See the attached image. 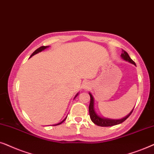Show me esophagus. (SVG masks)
Returning a JSON list of instances; mask_svg holds the SVG:
<instances>
[{
  "instance_id": "34e87169",
  "label": "esophagus",
  "mask_w": 154,
  "mask_h": 154,
  "mask_svg": "<svg viewBox=\"0 0 154 154\" xmlns=\"http://www.w3.org/2000/svg\"><path fill=\"white\" fill-rule=\"evenodd\" d=\"M90 86H91V83H90V82L88 80L84 81L82 82V87L84 89H88V88L90 87Z\"/></svg>"
}]
</instances>
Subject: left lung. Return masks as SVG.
Returning a JSON list of instances; mask_svg holds the SVG:
<instances>
[{
    "label": "left lung",
    "instance_id": "left-lung-1",
    "mask_svg": "<svg viewBox=\"0 0 154 154\" xmlns=\"http://www.w3.org/2000/svg\"><path fill=\"white\" fill-rule=\"evenodd\" d=\"M122 53L121 54V58L123 59L124 60L127 61V62H129L132 64L136 65L135 63L133 61L132 59L130 58V56L128 55V53L125 51L124 50H122ZM89 94L90 96V104L89 106V116H90V118H91V121L94 122V124L98 126H101V127H110V126H113V125H116L120 124L122 122H123L125 120H126L127 118H129V116H130L131 113H132L134 108L132 110L130 113H129L128 116L124 117L121 119H110V118H105V117H101L98 115L97 112H96L95 108H94V96H92V94L91 92H89Z\"/></svg>",
    "mask_w": 154,
    "mask_h": 154
}]
</instances>
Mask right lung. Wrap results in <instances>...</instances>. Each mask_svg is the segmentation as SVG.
I'll list each match as a JSON object with an SVG mask.
<instances>
[{
  "mask_svg": "<svg viewBox=\"0 0 154 154\" xmlns=\"http://www.w3.org/2000/svg\"><path fill=\"white\" fill-rule=\"evenodd\" d=\"M48 47H49V46H41V47H40V48H37V49H36V50L35 51H34V53H33L32 55H31L30 58H31V57H32L33 56H34V55L37 54V53H40V52H42V51H44V50H45V49L48 48ZM79 93H77V94H76V95H75V98H74V99H75V98L76 97H77V96H78V95H79ZM67 117H66V118H65L64 119V120H63V121H61L60 122H59V123H58V124H56V125H60L61 123H63V122L65 121V119H66V118H67Z\"/></svg>",
  "mask_w": 154,
  "mask_h": 154,
  "instance_id": "right-lung-1",
  "label": "right lung"
}]
</instances>
